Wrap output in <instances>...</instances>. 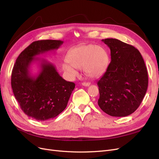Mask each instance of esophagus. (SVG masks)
I'll return each mask as SVG.
<instances>
[{"instance_id":"34e87169","label":"esophagus","mask_w":159,"mask_h":159,"mask_svg":"<svg viewBox=\"0 0 159 159\" xmlns=\"http://www.w3.org/2000/svg\"><path fill=\"white\" fill-rule=\"evenodd\" d=\"M81 84H82V85L84 86H89L91 84L89 82H83Z\"/></svg>"}]
</instances>
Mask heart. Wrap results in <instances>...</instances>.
Segmentation results:
<instances>
[{"label":"heart","instance_id":"1","mask_svg":"<svg viewBox=\"0 0 159 159\" xmlns=\"http://www.w3.org/2000/svg\"><path fill=\"white\" fill-rule=\"evenodd\" d=\"M66 60L68 63L62 64V69L70 79L78 74L75 68H83L88 78H98L104 73L109 64L106 50L95 44H83L71 48L67 54Z\"/></svg>","mask_w":159,"mask_h":159}]
</instances>
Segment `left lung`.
<instances>
[{
	"label": "left lung",
	"instance_id": "1",
	"mask_svg": "<svg viewBox=\"0 0 159 159\" xmlns=\"http://www.w3.org/2000/svg\"><path fill=\"white\" fill-rule=\"evenodd\" d=\"M111 50V62L98 81V105L113 117H125L139 107L148 87L145 61L134 46L114 38L102 40Z\"/></svg>",
	"mask_w": 159,
	"mask_h": 159
}]
</instances>
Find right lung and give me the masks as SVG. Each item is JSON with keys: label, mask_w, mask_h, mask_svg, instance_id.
Listing matches in <instances>:
<instances>
[{"label": "right lung", "mask_w": 159, "mask_h": 159, "mask_svg": "<svg viewBox=\"0 0 159 159\" xmlns=\"http://www.w3.org/2000/svg\"><path fill=\"white\" fill-rule=\"evenodd\" d=\"M63 41L38 40L32 42L18 56L11 75V86L23 112L37 121L56 117L66 109L75 84L59 75L56 67L36 56L57 50ZM38 61L40 71L36 76L30 71L32 63Z\"/></svg>", "instance_id": "add662e5"}]
</instances>
